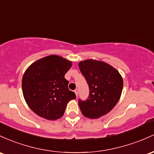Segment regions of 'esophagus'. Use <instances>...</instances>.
<instances>
[{"label": "esophagus", "instance_id": "1", "mask_svg": "<svg viewBox=\"0 0 154 154\" xmlns=\"http://www.w3.org/2000/svg\"><path fill=\"white\" fill-rule=\"evenodd\" d=\"M74 92H75V95L76 96H78V94H79V91H78V89H75V91H74Z\"/></svg>", "mask_w": 154, "mask_h": 154}]
</instances>
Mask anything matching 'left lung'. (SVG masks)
Here are the masks:
<instances>
[{
	"label": "left lung",
	"mask_w": 154,
	"mask_h": 154,
	"mask_svg": "<svg viewBox=\"0 0 154 154\" xmlns=\"http://www.w3.org/2000/svg\"><path fill=\"white\" fill-rule=\"evenodd\" d=\"M79 69L89 87L86 101L79 100L82 114L86 118L98 119L113 109L122 95L123 79L109 64L96 60L81 61Z\"/></svg>",
	"instance_id": "obj_1"
}]
</instances>
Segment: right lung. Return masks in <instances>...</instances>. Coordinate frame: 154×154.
<instances>
[{
	"label": "right lung",
	"mask_w": 154,
	"mask_h": 154,
	"mask_svg": "<svg viewBox=\"0 0 154 154\" xmlns=\"http://www.w3.org/2000/svg\"><path fill=\"white\" fill-rule=\"evenodd\" d=\"M72 62L58 55H49L34 62L22 80V93L29 108L39 116L57 120L65 113L70 100L75 99L69 90L65 75Z\"/></svg>",
	"instance_id": "obj_1"
}]
</instances>
